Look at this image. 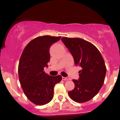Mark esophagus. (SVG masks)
<instances>
[{
	"label": "esophagus",
	"mask_w": 120,
	"mask_h": 120,
	"mask_svg": "<svg viewBox=\"0 0 120 120\" xmlns=\"http://www.w3.org/2000/svg\"><path fill=\"white\" fill-rule=\"evenodd\" d=\"M62 79L65 80V81H67V80H69L70 79L69 78H68V77H66V78H65V77H63V78H62Z\"/></svg>",
	"instance_id": "esophagus-1"
}]
</instances>
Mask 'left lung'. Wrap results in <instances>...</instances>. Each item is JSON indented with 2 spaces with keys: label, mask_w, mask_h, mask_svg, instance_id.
Listing matches in <instances>:
<instances>
[{
  "label": "left lung",
  "mask_w": 120,
  "mask_h": 120,
  "mask_svg": "<svg viewBox=\"0 0 120 120\" xmlns=\"http://www.w3.org/2000/svg\"><path fill=\"white\" fill-rule=\"evenodd\" d=\"M62 41L74 57L79 71V80H72L75 87L68 94L72 100L83 103L96 96L104 84L106 68L100 52L91 42L80 38L63 37Z\"/></svg>",
  "instance_id": "left-lung-1"
}]
</instances>
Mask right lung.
Returning <instances> with one entry per match:
<instances>
[{"instance_id": "1", "label": "right lung", "mask_w": 120, "mask_h": 120, "mask_svg": "<svg viewBox=\"0 0 120 120\" xmlns=\"http://www.w3.org/2000/svg\"><path fill=\"white\" fill-rule=\"evenodd\" d=\"M61 36L36 38L24 48L18 66L22 88L29 100L36 105L49 103L54 97V87L62 80L60 75L51 76L44 71L49 61L50 48Z\"/></svg>"}]
</instances>
